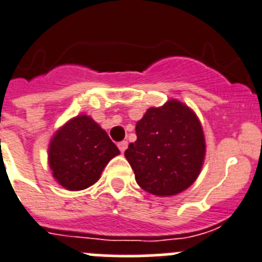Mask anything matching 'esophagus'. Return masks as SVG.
<instances>
[{
	"instance_id": "obj_1",
	"label": "esophagus",
	"mask_w": 262,
	"mask_h": 262,
	"mask_svg": "<svg viewBox=\"0 0 262 262\" xmlns=\"http://www.w3.org/2000/svg\"><path fill=\"white\" fill-rule=\"evenodd\" d=\"M117 146H119V150L124 154L126 148H128V142H126V141H123V142H119V145Z\"/></svg>"
}]
</instances>
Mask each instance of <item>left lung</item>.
Segmentation results:
<instances>
[{"label":"left lung","mask_w":262,"mask_h":262,"mask_svg":"<svg viewBox=\"0 0 262 262\" xmlns=\"http://www.w3.org/2000/svg\"><path fill=\"white\" fill-rule=\"evenodd\" d=\"M136 134L125 158L145 191L173 196L196 181L204 164L205 138L199 117L187 104L172 98L151 107L137 123Z\"/></svg>","instance_id":"left-lung-1"}]
</instances>
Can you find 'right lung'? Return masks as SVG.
<instances>
[{
	"label": "right lung",
	"instance_id": "add662e5",
	"mask_svg": "<svg viewBox=\"0 0 262 262\" xmlns=\"http://www.w3.org/2000/svg\"><path fill=\"white\" fill-rule=\"evenodd\" d=\"M120 154L108 134L89 115H77L55 130L48 147L53 178L68 191L94 185Z\"/></svg>",
	"mask_w": 262,
	"mask_h": 262
}]
</instances>
